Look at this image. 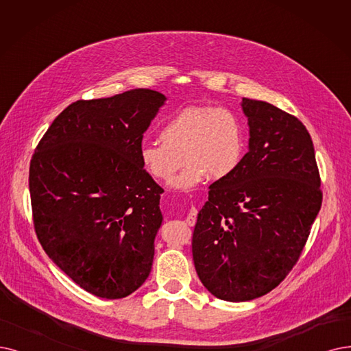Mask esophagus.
Wrapping results in <instances>:
<instances>
[{"label":"esophagus","instance_id":"esophagus-1","mask_svg":"<svg viewBox=\"0 0 351 351\" xmlns=\"http://www.w3.org/2000/svg\"><path fill=\"white\" fill-rule=\"evenodd\" d=\"M195 220H197V208L191 207L190 212H189V216H187V219H186V221L189 223V226H194Z\"/></svg>","mask_w":351,"mask_h":351}]
</instances>
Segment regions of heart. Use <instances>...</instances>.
Listing matches in <instances>:
<instances>
[{
	"mask_svg": "<svg viewBox=\"0 0 351 351\" xmlns=\"http://www.w3.org/2000/svg\"><path fill=\"white\" fill-rule=\"evenodd\" d=\"M160 141L141 147V164L151 178L170 184L184 160L187 165L173 184L178 190H191L207 178H229L241 167L246 151L241 118L228 108L216 106L180 110L162 125Z\"/></svg>",
	"mask_w": 351,
	"mask_h": 351,
	"instance_id": "1",
	"label": "heart"
}]
</instances>
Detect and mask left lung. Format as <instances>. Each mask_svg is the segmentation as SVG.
<instances>
[{"label": "left lung", "instance_id": "8db88e82", "mask_svg": "<svg viewBox=\"0 0 351 351\" xmlns=\"http://www.w3.org/2000/svg\"><path fill=\"white\" fill-rule=\"evenodd\" d=\"M249 151L237 171L210 186L193 233L202 284L219 300L259 298L300 259L321 208L313 139L302 122L243 97Z\"/></svg>", "mask_w": 351, "mask_h": 351}]
</instances>
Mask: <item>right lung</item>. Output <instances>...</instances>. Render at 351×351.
Masks as SVG:
<instances>
[{
    "mask_svg": "<svg viewBox=\"0 0 351 351\" xmlns=\"http://www.w3.org/2000/svg\"><path fill=\"white\" fill-rule=\"evenodd\" d=\"M165 99L132 89L76 101L33 154L29 187L38 242L96 297H128L151 272L164 190L144 170L139 151Z\"/></svg>",
    "mask_w": 351,
    "mask_h": 351,
    "instance_id": "right-lung-1",
    "label": "right lung"
}]
</instances>
